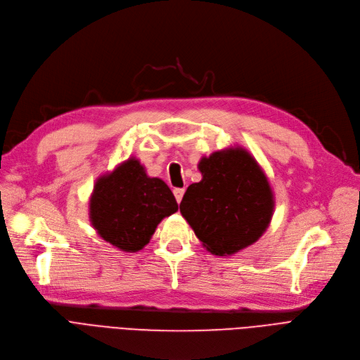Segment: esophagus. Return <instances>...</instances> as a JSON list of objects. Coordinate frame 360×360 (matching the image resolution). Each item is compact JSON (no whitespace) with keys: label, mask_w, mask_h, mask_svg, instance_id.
Segmentation results:
<instances>
[{"label":"esophagus","mask_w":360,"mask_h":360,"mask_svg":"<svg viewBox=\"0 0 360 360\" xmlns=\"http://www.w3.org/2000/svg\"><path fill=\"white\" fill-rule=\"evenodd\" d=\"M173 192H174L176 200L180 203V202H181V199H183V195H184V189H180V187H177V189H174Z\"/></svg>","instance_id":"34e87169"}]
</instances>
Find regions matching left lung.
<instances>
[{
  "label": "left lung",
  "mask_w": 360,
  "mask_h": 360,
  "mask_svg": "<svg viewBox=\"0 0 360 360\" xmlns=\"http://www.w3.org/2000/svg\"><path fill=\"white\" fill-rule=\"evenodd\" d=\"M202 180L183 196L180 212L211 253L233 255L253 245L268 229L274 195L250 153L229 148L202 158Z\"/></svg>",
  "instance_id": "obj_1"
}]
</instances>
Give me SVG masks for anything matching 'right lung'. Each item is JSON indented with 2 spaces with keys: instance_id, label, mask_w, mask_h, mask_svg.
Masks as SVG:
<instances>
[{
  "instance_id": "1",
  "label": "right lung",
  "mask_w": 360,
  "mask_h": 360,
  "mask_svg": "<svg viewBox=\"0 0 360 360\" xmlns=\"http://www.w3.org/2000/svg\"><path fill=\"white\" fill-rule=\"evenodd\" d=\"M169 187L149 177L139 160L129 158L101 176L89 200V218L96 233L123 252L143 249L162 218L177 212Z\"/></svg>"
}]
</instances>
